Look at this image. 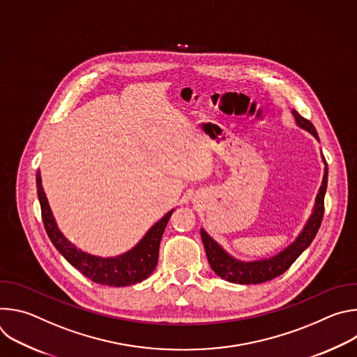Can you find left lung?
<instances>
[{"instance_id": "obj_1", "label": "left lung", "mask_w": 357, "mask_h": 357, "mask_svg": "<svg viewBox=\"0 0 357 357\" xmlns=\"http://www.w3.org/2000/svg\"><path fill=\"white\" fill-rule=\"evenodd\" d=\"M292 114L296 126L312 134L319 142V137L314 124L301 117L295 110H292ZM321 158L324 162V178H322L321 188L318 190V195L315 197V205L312 208V213L308 218L307 223L303 225L302 230L295 237V240L291 244H288L285 248H282L280 252L274 254V256L260 259V260H252V261L238 260L233 257L231 254H229L205 229L203 227L200 229V237L206 250L208 261L212 270L218 274V277L229 282L245 284V285L266 282L285 273L291 267V264L301 256V254L310 247L322 223L324 199H325L326 186H328V164L325 161L322 152H321Z\"/></svg>"}]
</instances>
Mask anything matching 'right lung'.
I'll return each mask as SVG.
<instances>
[{
  "instance_id": "1",
  "label": "right lung",
  "mask_w": 357,
  "mask_h": 357,
  "mask_svg": "<svg viewBox=\"0 0 357 357\" xmlns=\"http://www.w3.org/2000/svg\"><path fill=\"white\" fill-rule=\"evenodd\" d=\"M36 189L42 211V220L50 241L83 275L101 285L127 287L146 280L155 270L158 263L160 243L168 220L175 209H171L157 223L152 225L142 238L128 251L114 257H100L83 251L61 231L45 195L40 172L36 174Z\"/></svg>"
}]
</instances>
